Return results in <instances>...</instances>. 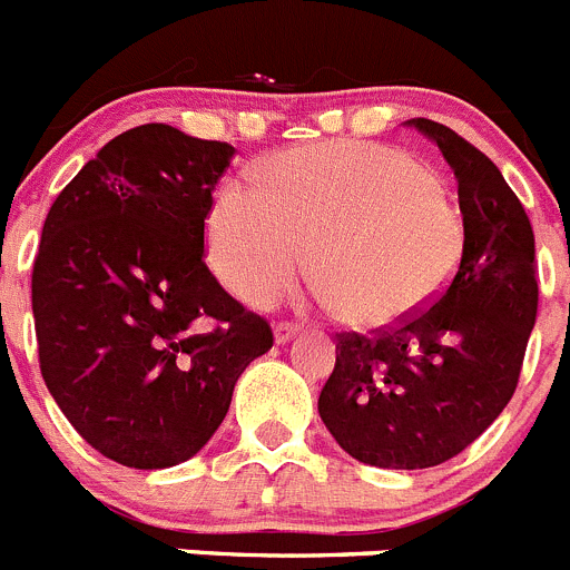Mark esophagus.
Here are the masks:
<instances>
[{"label":"esophagus","instance_id":"obj_1","mask_svg":"<svg viewBox=\"0 0 570 570\" xmlns=\"http://www.w3.org/2000/svg\"><path fill=\"white\" fill-rule=\"evenodd\" d=\"M297 332H301L297 323H278V326H275V343H289Z\"/></svg>","mask_w":570,"mask_h":570}]
</instances>
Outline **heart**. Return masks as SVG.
<instances>
[{"mask_svg":"<svg viewBox=\"0 0 570 570\" xmlns=\"http://www.w3.org/2000/svg\"><path fill=\"white\" fill-rule=\"evenodd\" d=\"M261 181L225 179L205 225L213 275L242 301L286 295L312 255L326 306L387 326L430 306L459 273L464 210L399 148L357 140L295 148L264 163Z\"/></svg>","mask_w":570,"mask_h":570,"instance_id":"heart-1","label":"heart"}]
</instances>
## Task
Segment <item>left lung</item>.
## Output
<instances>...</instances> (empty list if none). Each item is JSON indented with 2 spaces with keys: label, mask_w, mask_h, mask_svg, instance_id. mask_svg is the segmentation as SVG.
<instances>
[{
  "label": "left lung",
  "mask_w": 570,
  "mask_h": 570,
  "mask_svg": "<svg viewBox=\"0 0 570 570\" xmlns=\"http://www.w3.org/2000/svg\"><path fill=\"white\" fill-rule=\"evenodd\" d=\"M455 171L464 255L416 315L368 334L340 332L317 411L351 459L424 470L459 455L509 405L537 321L534 233L498 165L453 129L407 120Z\"/></svg>",
  "instance_id": "left-lung-1"
}]
</instances>
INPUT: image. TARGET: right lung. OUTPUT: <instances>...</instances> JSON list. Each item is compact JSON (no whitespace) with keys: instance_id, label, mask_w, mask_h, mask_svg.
I'll return each instance as SVG.
<instances>
[{"instance_id":"add662e5","label":"right lung","mask_w":570,"mask_h":570,"mask_svg":"<svg viewBox=\"0 0 570 570\" xmlns=\"http://www.w3.org/2000/svg\"><path fill=\"white\" fill-rule=\"evenodd\" d=\"M230 142L146 124L56 196L33 264L39 368L100 455L135 470L207 444L273 328L213 278L205 219Z\"/></svg>"}]
</instances>
